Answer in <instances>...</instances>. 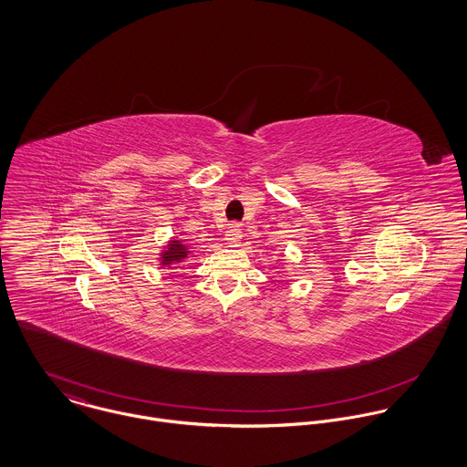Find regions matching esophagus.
<instances>
[{"label":"esophagus","mask_w":467,"mask_h":467,"mask_svg":"<svg viewBox=\"0 0 467 467\" xmlns=\"http://www.w3.org/2000/svg\"><path fill=\"white\" fill-rule=\"evenodd\" d=\"M224 239L228 243V246L232 248H237L241 244V239H243V232L239 226H232L226 234H224Z\"/></svg>","instance_id":"1"}]
</instances>
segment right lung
<instances>
[{"label":"right lung","mask_w":467,"mask_h":467,"mask_svg":"<svg viewBox=\"0 0 467 467\" xmlns=\"http://www.w3.org/2000/svg\"><path fill=\"white\" fill-rule=\"evenodd\" d=\"M196 254V248L178 237H171L158 254V266L161 269L180 266Z\"/></svg>","instance_id":"add662e5"}]
</instances>
